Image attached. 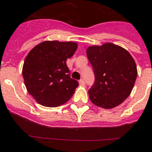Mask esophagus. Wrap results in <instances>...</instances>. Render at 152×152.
Here are the masks:
<instances>
[{"instance_id": "esophagus-1", "label": "esophagus", "mask_w": 152, "mask_h": 152, "mask_svg": "<svg viewBox=\"0 0 152 152\" xmlns=\"http://www.w3.org/2000/svg\"><path fill=\"white\" fill-rule=\"evenodd\" d=\"M79 84L80 85H81V86H84V85H85V80L83 79L80 80H79Z\"/></svg>"}]
</instances>
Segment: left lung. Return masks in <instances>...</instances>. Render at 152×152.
Masks as SVG:
<instances>
[{
    "mask_svg": "<svg viewBox=\"0 0 152 152\" xmlns=\"http://www.w3.org/2000/svg\"><path fill=\"white\" fill-rule=\"evenodd\" d=\"M87 57L93 66L95 81L88 95L99 107L112 109L130 96L137 77V67L130 54L113 43L92 46Z\"/></svg>",
    "mask_w": 152,
    "mask_h": 152,
    "instance_id": "left-lung-1",
    "label": "left lung"
}]
</instances>
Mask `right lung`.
Here are the masks:
<instances>
[{"label":"right lung","mask_w":152,"mask_h":152,"mask_svg":"<svg viewBox=\"0 0 152 152\" xmlns=\"http://www.w3.org/2000/svg\"><path fill=\"white\" fill-rule=\"evenodd\" d=\"M77 43L45 41L26 57L22 76L28 93L47 107H57L72 97L78 81L72 79L66 61L74 55Z\"/></svg>","instance_id":"1"}]
</instances>
